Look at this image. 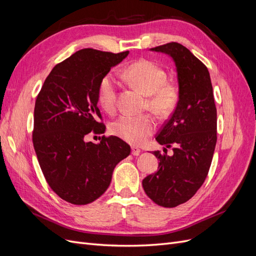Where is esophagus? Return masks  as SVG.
<instances>
[{
  "label": "esophagus",
  "mask_w": 256,
  "mask_h": 256,
  "mask_svg": "<svg viewBox=\"0 0 256 256\" xmlns=\"http://www.w3.org/2000/svg\"><path fill=\"white\" fill-rule=\"evenodd\" d=\"M131 154H134V156H138V154H141V150L140 148H138V147H132V148H131Z\"/></svg>",
  "instance_id": "obj_1"
}]
</instances>
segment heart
I'll list each match as a JSON object with an SVG mask.
<instances>
[{"instance_id":"heart-1","label":"heart","mask_w":256,"mask_h":256,"mask_svg":"<svg viewBox=\"0 0 256 256\" xmlns=\"http://www.w3.org/2000/svg\"><path fill=\"white\" fill-rule=\"evenodd\" d=\"M125 78L145 96H148V106L158 114L164 115L176 104L178 92L174 85L166 83V74L157 64L140 60L126 68ZM118 82L113 74H106L98 85L97 98L99 104L106 112H112L116 104ZM156 122L150 115H122L112 122V134L126 142L140 145L152 134Z\"/></svg>"}]
</instances>
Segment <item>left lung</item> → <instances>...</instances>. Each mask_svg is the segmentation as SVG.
Masks as SVG:
<instances>
[{
  "instance_id": "obj_1",
  "label": "left lung",
  "mask_w": 256,
  "mask_h": 256,
  "mask_svg": "<svg viewBox=\"0 0 256 256\" xmlns=\"http://www.w3.org/2000/svg\"><path fill=\"white\" fill-rule=\"evenodd\" d=\"M150 50L173 60L178 100L156 136L166 148L173 146V154L154 152L158 171L146 176L142 184L152 202L171 208L194 196L208 174L216 143V109L208 69L187 48L170 42Z\"/></svg>"
}]
</instances>
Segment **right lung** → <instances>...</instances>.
Segmentation results:
<instances>
[{
  "instance_id": "right-lung-1",
  "label": "right lung",
  "mask_w": 256,
  "mask_h": 256,
  "mask_svg": "<svg viewBox=\"0 0 256 256\" xmlns=\"http://www.w3.org/2000/svg\"><path fill=\"white\" fill-rule=\"evenodd\" d=\"M129 51L94 49L76 52L54 68L36 98L33 144L46 180L68 203L85 205L102 196L110 186L114 168L130 154L118 136L86 142L92 130L104 134L98 122V85Z\"/></svg>"
}]
</instances>
